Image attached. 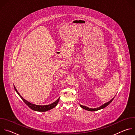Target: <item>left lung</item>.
Masks as SVG:
<instances>
[{"instance_id":"8db88e82","label":"left lung","mask_w":135,"mask_h":135,"mask_svg":"<svg viewBox=\"0 0 135 135\" xmlns=\"http://www.w3.org/2000/svg\"><path fill=\"white\" fill-rule=\"evenodd\" d=\"M114 97L113 98H112V99L109 102H108V103L103 104V105H102L101 106H100V107H98V108H90L87 107H86V106H84L81 105H80V106H81L82 108H83V109H85V110H89V111H96V110H99V109H102V108H104L106 107L107 106H108V105L113 101V100L114 99Z\"/></svg>"}]
</instances>
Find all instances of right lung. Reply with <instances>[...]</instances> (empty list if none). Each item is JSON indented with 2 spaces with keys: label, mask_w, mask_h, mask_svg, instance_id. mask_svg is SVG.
I'll return each instance as SVG.
<instances>
[{
  "label": "right lung",
  "mask_w": 135,
  "mask_h": 135,
  "mask_svg": "<svg viewBox=\"0 0 135 135\" xmlns=\"http://www.w3.org/2000/svg\"><path fill=\"white\" fill-rule=\"evenodd\" d=\"M14 89L16 91V92H17V93L19 95V96L21 97V98L22 99V100L25 102V103L30 108H31V109L33 110H35V111H38V112H46L47 110H49L50 109H51L53 108H54L56 105L57 104V103H58L59 102V98H58V99H57L55 102L52 103L51 104H50V105H35V104H31L29 102H28V101L26 100L25 99H23L22 98V96L20 94V93H19L17 91V90H16V88L15 87V86L14 85Z\"/></svg>",
  "instance_id": "right-lung-1"
}]
</instances>
